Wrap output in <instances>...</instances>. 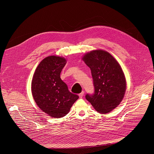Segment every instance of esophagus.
Listing matches in <instances>:
<instances>
[{
  "label": "esophagus",
  "mask_w": 154,
  "mask_h": 154,
  "mask_svg": "<svg viewBox=\"0 0 154 154\" xmlns=\"http://www.w3.org/2000/svg\"><path fill=\"white\" fill-rule=\"evenodd\" d=\"M84 93H85L84 91H82L81 93H80V94H79L80 98H82V97H83V95H84Z\"/></svg>",
  "instance_id": "34e87169"
}]
</instances>
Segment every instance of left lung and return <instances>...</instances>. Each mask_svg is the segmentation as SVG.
<instances>
[{
    "mask_svg": "<svg viewBox=\"0 0 154 154\" xmlns=\"http://www.w3.org/2000/svg\"><path fill=\"white\" fill-rule=\"evenodd\" d=\"M91 69L94 93L85 99L100 113H109L122 102L126 88L123 71L118 62L108 52L93 50L82 58Z\"/></svg>",
    "mask_w": 154,
    "mask_h": 154,
    "instance_id": "left-lung-1",
    "label": "left lung"
}]
</instances>
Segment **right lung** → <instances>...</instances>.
<instances>
[{"label": "right lung", "mask_w": 154, "mask_h": 154, "mask_svg": "<svg viewBox=\"0 0 154 154\" xmlns=\"http://www.w3.org/2000/svg\"><path fill=\"white\" fill-rule=\"evenodd\" d=\"M67 61L51 55L45 58L35 69L31 83L35 102L45 113L54 118H63L69 111L79 96L71 93L61 79L60 74Z\"/></svg>", "instance_id": "1"}]
</instances>
